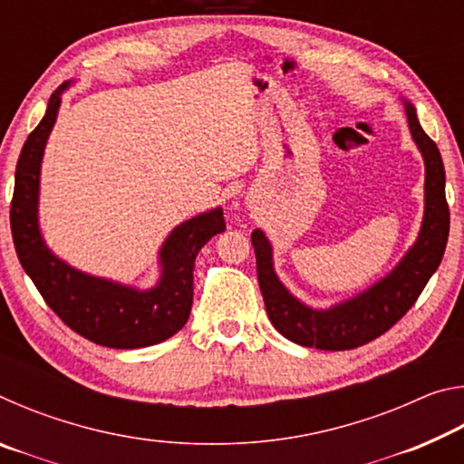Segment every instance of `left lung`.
<instances>
[{
    "label": "left lung",
    "mask_w": 464,
    "mask_h": 464,
    "mask_svg": "<svg viewBox=\"0 0 464 464\" xmlns=\"http://www.w3.org/2000/svg\"><path fill=\"white\" fill-rule=\"evenodd\" d=\"M413 140L426 161V215L418 243L403 262L379 285L329 311H313L288 295L272 270V249L262 231L251 233L257 282L272 325L290 342L317 350H352L376 340L410 311L431 274L442 262L450 231V210L444 192V163L434 140L423 132L415 108L405 102Z\"/></svg>",
    "instance_id": "1"
}]
</instances>
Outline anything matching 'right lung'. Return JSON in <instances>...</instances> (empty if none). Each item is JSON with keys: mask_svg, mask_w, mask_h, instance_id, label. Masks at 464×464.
I'll return each instance as SVG.
<instances>
[{"mask_svg": "<svg viewBox=\"0 0 464 464\" xmlns=\"http://www.w3.org/2000/svg\"><path fill=\"white\" fill-rule=\"evenodd\" d=\"M65 88L63 83L51 93L46 114L18 157L10 207L15 254L44 303L85 340L119 350L160 343L178 334L190 317L194 260L204 243L225 231L223 210L194 217L174 229L161 249V282L147 293L85 276L57 260L38 233L36 202L43 151Z\"/></svg>", "mask_w": 464, "mask_h": 464, "instance_id": "obj_1", "label": "right lung"}]
</instances>
